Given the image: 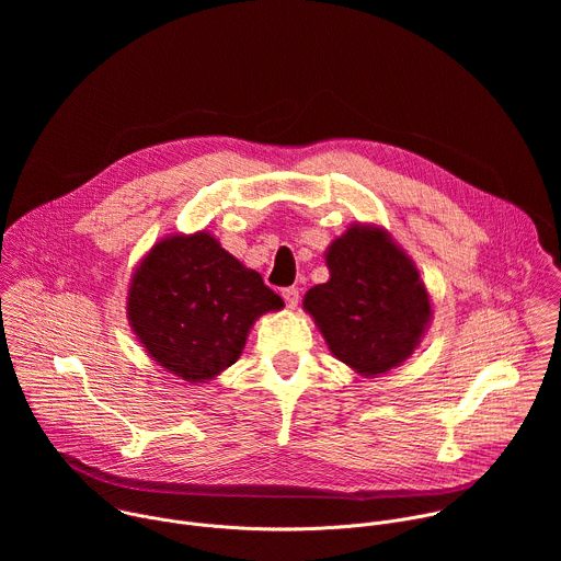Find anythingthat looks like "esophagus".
Masks as SVG:
<instances>
[{
    "mask_svg": "<svg viewBox=\"0 0 561 561\" xmlns=\"http://www.w3.org/2000/svg\"><path fill=\"white\" fill-rule=\"evenodd\" d=\"M282 297H284V301H286L288 308H295L297 301H299V288H295V286L284 288V290H282Z\"/></svg>",
    "mask_w": 561,
    "mask_h": 561,
    "instance_id": "obj_1",
    "label": "esophagus"
}]
</instances>
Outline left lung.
<instances>
[{
	"label": "left lung",
	"instance_id": "8db88e82",
	"mask_svg": "<svg viewBox=\"0 0 561 561\" xmlns=\"http://www.w3.org/2000/svg\"><path fill=\"white\" fill-rule=\"evenodd\" d=\"M327 264L331 279L306 293L304 308L333 355L364 375L402 364L431 317L413 262L383 230L355 226L335 239Z\"/></svg>",
	"mask_w": 561,
	"mask_h": 561
}]
</instances>
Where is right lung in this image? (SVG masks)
I'll return each instance as SVG.
<instances>
[{
	"instance_id": "1",
	"label": "right lung",
	"mask_w": 561,
	"mask_h": 561,
	"mask_svg": "<svg viewBox=\"0 0 561 561\" xmlns=\"http://www.w3.org/2000/svg\"><path fill=\"white\" fill-rule=\"evenodd\" d=\"M282 297L208 232L157 244L128 290V319L148 355L169 373L202 381L242 355L249 329Z\"/></svg>"
}]
</instances>
